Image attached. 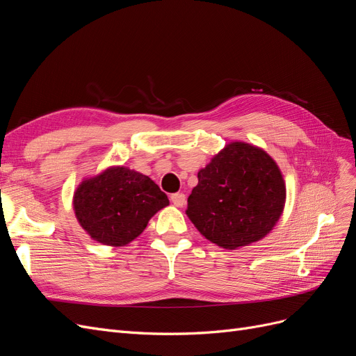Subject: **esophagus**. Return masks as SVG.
I'll return each mask as SVG.
<instances>
[{
    "mask_svg": "<svg viewBox=\"0 0 356 356\" xmlns=\"http://www.w3.org/2000/svg\"><path fill=\"white\" fill-rule=\"evenodd\" d=\"M170 202L178 208L184 207V204H186V195H184V193H174V195H170Z\"/></svg>",
    "mask_w": 356,
    "mask_h": 356,
    "instance_id": "obj_1",
    "label": "esophagus"
}]
</instances>
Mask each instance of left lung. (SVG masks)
I'll list each match as a JSON object with an SVG mask.
<instances>
[{
	"instance_id": "1",
	"label": "left lung",
	"mask_w": 356,
	"mask_h": 356,
	"mask_svg": "<svg viewBox=\"0 0 356 356\" xmlns=\"http://www.w3.org/2000/svg\"><path fill=\"white\" fill-rule=\"evenodd\" d=\"M187 217L212 243L238 250L263 239L281 218L286 188L264 149L232 143L199 170Z\"/></svg>"
}]
</instances>
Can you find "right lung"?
Segmentation results:
<instances>
[{"label": "right lung", "instance_id": "obj_1", "mask_svg": "<svg viewBox=\"0 0 356 356\" xmlns=\"http://www.w3.org/2000/svg\"><path fill=\"white\" fill-rule=\"evenodd\" d=\"M74 211L81 227L96 242L124 246L141 234L149 218L169 199L147 175L113 166L84 179L74 193Z\"/></svg>", "mask_w": 356, "mask_h": 356}]
</instances>
